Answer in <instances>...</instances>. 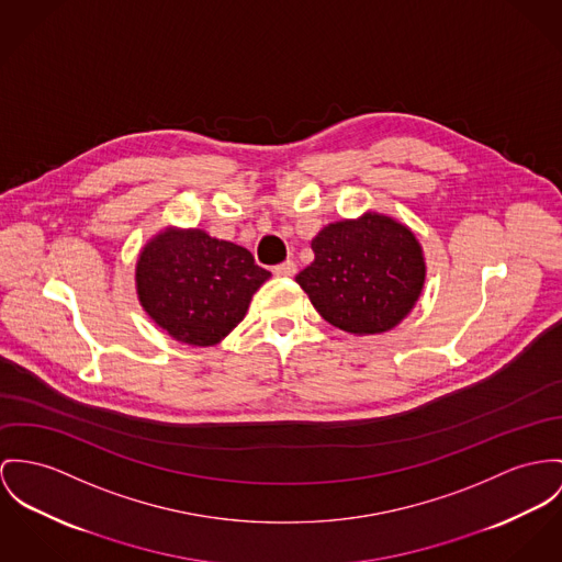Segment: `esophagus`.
<instances>
[{
  "instance_id": "esophagus-1",
  "label": "esophagus",
  "mask_w": 562,
  "mask_h": 562,
  "mask_svg": "<svg viewBox=\"0 0 562 562\" xmlns=\"http://www.w3.org/2000/svg\"><path fill=\"white\" fill-rule=\"evenodd\" d=\"M271 271H273L276 276H282V278H291V276H295V273H297V265H295V260H284V262L276 265Z\"/></svg>"
}]
</instances>
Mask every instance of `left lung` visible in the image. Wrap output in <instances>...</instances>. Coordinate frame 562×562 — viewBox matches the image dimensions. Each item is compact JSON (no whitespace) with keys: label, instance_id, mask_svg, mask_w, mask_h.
Wrapping results in <instances>:
<instances>
[{"label":"left lung","instance_id":"8db88e82","mask_svg":"<svg viewBox=\"0 0 562 562\" xmlns=\"http://www.w3.org/2000/svg\"><path fill=\"white\" fill-rule=\"evenodd\" d=\"M314 260L295 278L318 314L348 334H383L419 300L426 262L415 235L395 220L366 214L325 226Z\"/></svg>","mask_w":562,"mask_h":562}]
</instances>
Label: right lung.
Segmentation results:
<instances>
[{"instance_id":"add662e5","label":"right lung","mask_w":562,"mask_h":562,"mask_svg":"<svg viewBox=\"0 0 562 562\" xmlns=\"http://www.w3.org/2000/svg\"><path fill=\"white\" fill-rule=\"evenodd\" d=\"M269 276L241 246L171 228L140 252L136 291L145 312L175 340L212 346L241 323Z\"/></svg>"}]
</instances>
